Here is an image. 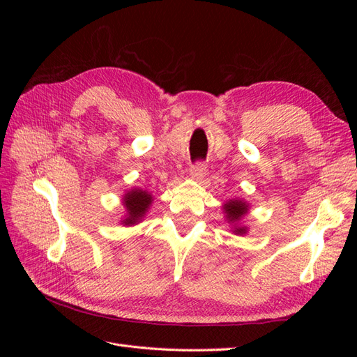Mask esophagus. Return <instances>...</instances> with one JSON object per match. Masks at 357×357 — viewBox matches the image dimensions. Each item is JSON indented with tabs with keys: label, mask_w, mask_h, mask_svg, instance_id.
Returning <instances> with one entry per match:
<instances>
[{
	"label": "esophagus",
	"mask_w": 357,
	"mask_h": 357,
	"mask_svg": "<svg viewBox=\"0 0 357 357\" xmlns=\"http://www.w3.org/2000/svg\"><path fill=\"white\" fill-rule=\"evenodd\" d=\"M205 165L202 164V162H195V164L192 165V168H190V177L193 178V180H202L204 177H205Z\"/></svg>",
	"instance_id": "obj_1"
}]
</instances>
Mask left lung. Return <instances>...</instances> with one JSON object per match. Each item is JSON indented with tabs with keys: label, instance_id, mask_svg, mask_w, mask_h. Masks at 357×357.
Listing matches in <instances>:
<instances>
[{
	"label": "left lung",
	"instance_id": "8db88e82",
	"mask_svg": "<svg viewBox=\"0 0 357 357\" xmlns=\"http://www.w3.org/2000/svg\"><path fill=\"white\" fill-rule=\"evenodd\" d=\"M223 213L226 214V220L234 225V234L244 235L247 232V226L238 225L244 215L248 213V204L243 199L234 198L223 204Z\"/></svg>",
	"mask_w": 357,
	"mask_h": 357
}]
</instances>
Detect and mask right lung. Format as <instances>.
Listing matches in <instances>:
<instances>
[{"label": "right lung", "mask_w": 357, "mask_h": 357, "mask_svg": "<svg viewBox=\"0 0 357 357\" xmlns=\"http://www.w3.org/2000/svg\"><path fill=\"white\" fill-rule=\"evenodd\" d=\"M152 193L143 189H132L123 195V205L126 208V218L122 220L123 225L132 226L142 220L150 205H152Z\"/></svg>", "instance_id": "right-lung-1"}]
</instances>
